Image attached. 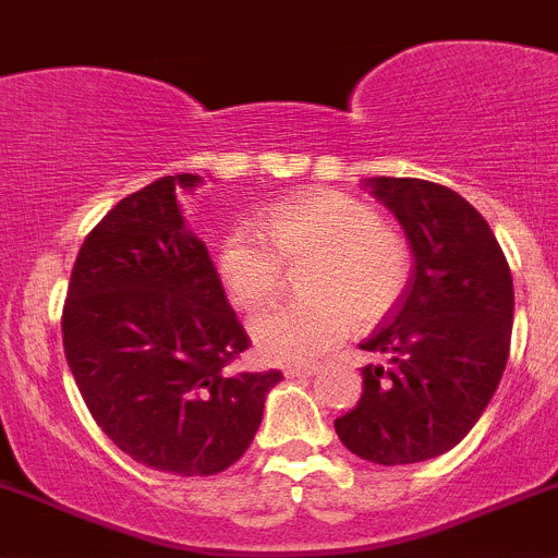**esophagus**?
Listing matches in <instances>:
<instances>
[{"mask_svg":"<svg viewBox=\"0 0 558 558\" xmlns=\"http://www.w3.org/2000/svg\"><path fill=\"white\" fill-rule=\"evenodd\" d=\"M318 373V367L313 364H305V367H286L283 369V378L286 380H302V378H311V375Z\"/></svg>","mask_w":558,"mask_h":558,"instance_id":"obj_1","label":"esophagus"}]
</instances>
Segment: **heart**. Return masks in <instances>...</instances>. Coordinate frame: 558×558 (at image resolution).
Segmentation results:
<instances>
[{"mask_svg":"<svg viewBox=\"0 0 558 558\" xmlns=\"http://www.w3.org/2000/svg\"><path fill=\"white\" fill-rule=\"evenodd\" d=\"M262 231L232 229L218 251V278L232 305L258 311L283 289V264L313 262L305 275L311 302L251 320L253 345L269 364L324 356L351 335L353 324L388 318L408 289V243L351 194L318 189L289 196L264 213Z\"/></svg>","mask_w":558,"mask_h":558,"instance_id":"b5f03b06","label":"heart"}]
</instances>
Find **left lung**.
Masks as SVG:
<instances>
[{"label":"left lung","mask_w":558,"mask_h":558,"mask_svg":"<svg viewBox=\"0 0 558 558\" xmlns=\"http://www.w3.org/2000/svg\"><path fill=\"white\" fill-rule=\"evenodd\" d=\"M413 251V278L364 351V391L335 421L342 446L373 464L451 451L492 402L510 353L513 278L486 218L456 191L418 178H367Z\"/></svg>","instance_id":"1"}]
</instances>
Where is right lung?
I'll use <instances>...</instances> for the list:
<instances>
[{
    "label": "right lung",
    "instance_id": "add662e5",
    "mask_svg": "<svg viewBox=\"0 0 558 558\" xmlns=\"http://www.w3.org/2000/svg\"><path fill=\"white\" fill-rule=\"evenodd\" d=\"M167 174L118 202L75 258L61 331L83 402L140 464L216 475L251 446L264 399L283 375L229 373L251 345L180 191Z\"/></svg>",
    "mask_w": 558,
    "mask_h": 558
}]
</instances>
